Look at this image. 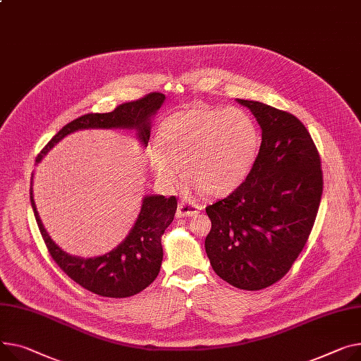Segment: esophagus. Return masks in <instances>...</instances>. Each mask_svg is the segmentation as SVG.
I'll return each instance as SVG.
<instances>
[{
    "instance_id": "obj_1",
    "label": "esophagus",
    "mask_w": 361,
    "mask_h": 361,
    "mask_svg": "<svg viewBox=\"0 0 361 361\" xmlns=\"http://www.w3.org/2000/svg\"><path fill=\"white\" fill-rule=\"evenodd\" d=\"M200 206L190 202V200H181L177 207V216L178 218H188V216H196L200 212Z\"/></svg>"
}]
</instances>
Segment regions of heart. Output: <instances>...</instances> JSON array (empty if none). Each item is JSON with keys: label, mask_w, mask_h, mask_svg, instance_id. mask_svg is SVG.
<instances>
[{"label": "heart", "mask_w": 361, "mask_h": 361, "mask_svg": "<svg viewBox=\"0 0 361 361\" xmlns=\"http://www.w3.org/2000/svg\"><path fill=\"white\" fill-rule=\"evenodd\" d=\"M159 143L149 147V162L165 183L184 176L209 196H224L251 171L259 145L254 118L235 107L219 110L193 107L166 117L159 128Z\"/></svg>", "instance_id": "heart-1"}]
</instances>
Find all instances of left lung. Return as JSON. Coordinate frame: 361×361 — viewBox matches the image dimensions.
Masks as SVG:
<instances>
[{"label": "left lung", "instance_id": "1", "mask_svg": "<svg viewBox=\"0 0 361 361\" xmlns=\"http://www.w3.org/2000/svg\"><path fill=\"white\" fill-rule=\"evenodd\" d=\"M261 128L245 181L206 207L204 248L212 269L243 290H261L289 271L307 243L322 196L319 152L300 120L259 102L239 100Z\"/></svg>", "mask_w": 361, "mask_h": 361}]
</instances>
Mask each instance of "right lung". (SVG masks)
Returning a JSON list of instances; mask_svg holds the SVG:
<instances>
[{"instance_id": "1", "label": "right lung", "mask_w": 361, "mask_h": 361, "mask_svg": "<svg viewBox=\"0 0 361 361\" xmlns=\"http://www.w3.org/2000/svg\"><path fill=\"white\" fill-rule=\"evenodd\" d=\"M164 100V94L151 92L136 102L120 104L110 113H88L72 120L47 142L36 157V162H40L66 135L81 129H133L142 145L147 147L151 136V117ZM30 203L47 251L63 273L84 289L103 298H129L147 289L157 279L164 257L161 236L174 221L176 196L143 197L137 219L125 241L110 252L94 258L72 257L52 241L37 213L32 187Z\"/></svg>"}]
</instances>
